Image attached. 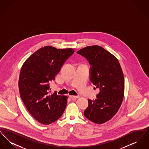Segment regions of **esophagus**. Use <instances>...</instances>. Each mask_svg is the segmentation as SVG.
<instances>
[{"label": "esophagus", "mask_w": 149, "mask_h": 149, "mask_svg": "<svg viewBox=\"0 0 149 149\" xmlns=\"http://www.w3.org/2000/svg\"><path fill=\"white\" fill-rule=\"evenodd\" d=\"M69 97H70V98H71V99H77V98H78L79 97V96H75V95H69Z\"/></svg>", "instance_id": "esophagus-1"}]
</instances>
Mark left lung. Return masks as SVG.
Here are the masks:
<instances>
[{
  "mask_svg": "<svg viewBox=\"0 0 149 149\" xmlns=\"http://www.w3.org/2000/svg\"><path fill=\"white\" fill-rule=\"evenodd\" d=\"M77 53L88 61L90 80L99 89L96 99H88L84 114L94 123H104L117 112L123 98L125 80L120 64L116 57L97 45Z\"/></svg>",
  "mask_w": 149,
  "mask_h": 149,
  "instance_id": "left-lung-1",
  "label": "left lung"
}]
</instances>
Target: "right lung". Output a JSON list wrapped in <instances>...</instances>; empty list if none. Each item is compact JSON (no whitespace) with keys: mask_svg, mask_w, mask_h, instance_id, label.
<instances>
[{"mask_svg":"<svg viewBox=\"0 0 149 149\" xmlns=\"http://www.w3.org/2000/svg\"><path fill=\"white\" fill-rule=\"evenodd\" d=\"M74 52L72 49L46 46L34 52L22 65L18 82L21 98L29 112L43 125L54 122L64 113L68 97L56 92L50 94V83Z\"/></svg>","mask_w":149,"mask_h":149,"instance_id":"obj_1","label":"right lung"}]
</instances>
